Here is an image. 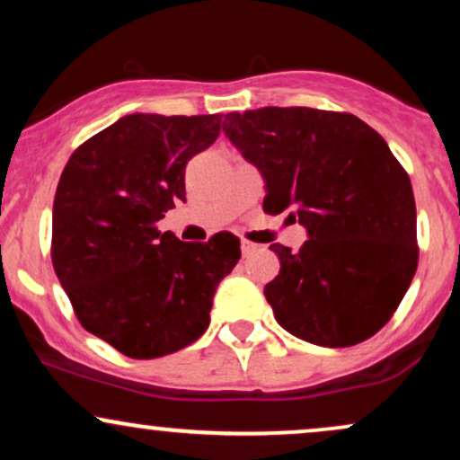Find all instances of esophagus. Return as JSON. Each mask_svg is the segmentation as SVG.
Segmentation results:
<instances>
[{"label": "esophagus", "mask_w": 460, "mask_h": 460, "mask_svg": "<svg viewBox=\"0 0 460 460\" xmlns=\"http://www.w3.org/2000/svg\"><path fill=\"white\" fill-rule=\"evenodd\" d=\"M240 248H242V255L248 257V255H252V252L257 251V244H252V242H248V240H242Z\"/></svg>", "instance_id": "34e87169"}]
</instances>
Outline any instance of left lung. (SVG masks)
I'll use <instances>...</instances> for the list:
<instances>
[{
    "label": "left lung",
    "instance_id": "obj_1",
    "mask_svg": "<svg viewBox=\"0 0 460 460\" xmlns=\"http://www.w3.org/2000/svg\"><path fill=\"white\" fill-rule=\"evenodd\" d=\"M231 145L266 181L263 209L307 229L294 252L272 244L281 270L263 289L285 331L344 348L387 324L417 270L411 179L361 119L314 108L225 116Z\"/></svg>",
    "mask_w": 460,
    "mask_h": 460
}]
</instances>
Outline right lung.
Returning a JSON list of instances; mask_svg holds the SVG:
<instances>
[{
	"mask_svg": "<svg viewBox=\"0 0 460 460\" xmlns=\"http://www.w3.org/2000/svg\"><path fill=\"white\" fill-rule=\"evenodd\" d=\"M220 114H128L73 153L54 199L51 261L77 320L131 358L181 350L209 324L240 240L181 242L157 223L186 200V164Z\"/></svg>",
	"mask_w": 460,
	"mask_h": 460,
	"instance_id": "right-lung-1",
	"label": "right lung"
}]
</instances>
